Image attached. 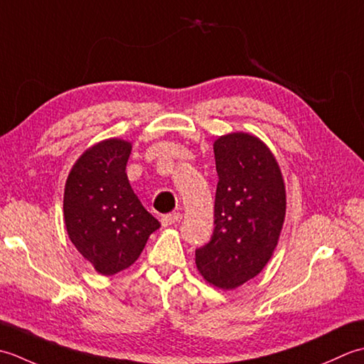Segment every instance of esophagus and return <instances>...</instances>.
<instances>
[{"label": "esophagus", "mask_w": 364, "mask_h": 364, "mask_svg": "<svg viewBox=\"0 0 364 364\" xmlns=\"http://www.w3.org/2000/svg\"><path fill=\"white\" fill-rule=\"evenodd\" d=\"M181 218H182V215H181L179 212L163 215V217H161V225L165 226V228H166V226H173V225L177 223V221H181Z\"/></svg>", "instance_id": "obj_1"}]
</instances>
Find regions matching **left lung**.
Returning <instances> with one entry per match:
<instances>
[{
    "mask_svg": "<svg viewBox=\"0 0 364 364\" xmlns=\"http://www.w3.org/2000/svg\"><path fill=\"white\" fill-rule=\"evenodd\" d=\"M218 185L210 242L196 250L209 284L232 291L270 261L286 217V188L277 159L261 139L237 132L213 143Z\"/></svg>",
    "mask_w": 364,
    "mask_h": 364,
    "instance_id": "8db88e82",
    "label": "left lung"
}]
</instances>
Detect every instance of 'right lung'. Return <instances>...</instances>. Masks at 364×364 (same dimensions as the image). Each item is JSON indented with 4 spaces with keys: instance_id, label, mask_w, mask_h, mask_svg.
I'll return each instance as SVG.
<instances>
[{
    "instance_id": "1",
    "label": "right lung",
    "mask_w": 364,
    "mask_h": 364,
    "mask_svg": "<svg viewBox=\"0 0 364 364\" xmlns=\"http://www.w3.org/2000/svg\"><path fill=\"white\" fill-rule=\"evenodd\" d=\"M132 143L103 139L72 166L64 188V221L70 242L100 275L136 261L160 223L133 193L125 166Z\"/></svg>"
}]
</instances>
